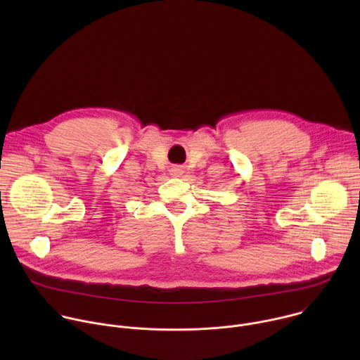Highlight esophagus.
Listing matches in <instances>:
<instances>
[{
  "label": "esophagus",
  "mask_w": 360,
  "mask_h": 360,
  "mask_svg": "<svg viewBox=\"0 0 360 360\" xmlns=\"http://www.w3.org/2000/svg\"><path fill=\"white\" fill-rule=\"evenodd\" d=\"M174 174L176 175V176H179L181 174H182V168H179V167H176V168H174Z\"/></svg>",
  "instance_id": "obj_1"
}]
</instances>
